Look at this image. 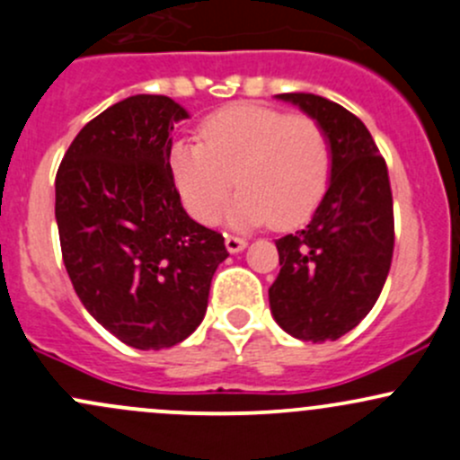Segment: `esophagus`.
<instances>
[{"instance_id": "esophagus-1", "label": "esophagus", "mask_w": 460, "mask_h": 460, "mask_svg": "<svg viewBox=\"0 0 460 460\" xmlns=\"http://www.w3.org/2000/svg\"><path fill=\"white\" fill-rule=\"evenodd\" d=\"M225 244H226V251L229 253H240V251L246 246V240L240 238V235H225Z\"/></svg>"}]
</instances>
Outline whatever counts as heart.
Wrapping results in <instances>:
<instances>
[{
	"label": "heart",
	"instance_id": "1",
	"mask_svg": "<svg viewBox=\"0 0 460 460\" xmlns=\"http://www.w3.org/2000/svg\"><path fill=\"white\" fill-rule=\"evenodd\" d=\"M202 141L169 147V172L187 211L214 222L235 185L229 220L238 226H293L322 202L332 172L328 134L313 116L264 105H229L200 125Z\"/></svg>",
	"mask_w": 460,
	"mask_h": 460
}]
</instances>
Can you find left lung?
Here are the masks:
<instances>
[{
  "label": "left lung",
  "mask_w": 460,
  "mask_h": 460,
  "mask_svg": "<svg viewBox=\"0 0 460 460\" xmlns=\"http://www.w3.org/2000/svg\"><path fill=\"white\" fill-rule=\"evenodd\" d=\"M328 134L331 185L302 231L275 240L279 273L269 288L275 322L302 341H335L375 306L394 251L388 167L368 128L317 94H278Z\"/></svg>",
  "instance_id": "8db88e82"
}]
</instances>
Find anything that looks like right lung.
<instances>
[{
  "label": "right lung",
  "instance_id": "add662e5",
  "mask_svg": "<svg viewBox=\"0 0 460 460\" xmlns=\"http://www.w3.org/2000/svg\"><path fill=\"white\" fill-rule=\"evenodd\" d=\"M187 112L137 94L92 119L55 181L61 255L81 304L138 350L181 344L207 313L225 238L181 205L169 172L173 123Z\"/></svg>",
  "mask_w": 460,
  "mask_h": 460
}]
</instances>
